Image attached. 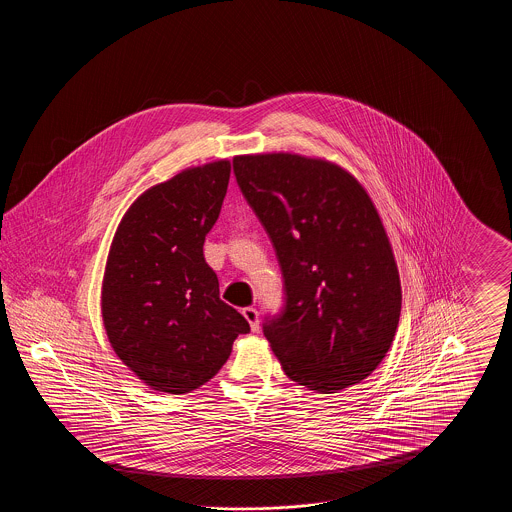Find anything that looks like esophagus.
Listing matches in <instances>:
<instances>
[{
    "mask_svg": "<svg viewBox=\"0 0 512 512\" xmlns=\"http://www.w3.org/2000/svg\"><path fill=\"white\" fill-rule=\"evenodd\" d=\"M242 315H244L245 320L249 322V328H251L253 332H257V330H259V313H257V309L245 307V309H242Z\"/></svg>",
    "mask_w": 512,
    "mask_h": 512,
    "instance_id": "esophagus-1",
    "label": "esophagus"
}]
</instances>
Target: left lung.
Segmentation results:
<instances>
[{"mask_svg":"<svg viewBox=\"0 0 512 512\" xmlns=\"http://www.w3.org/2000/svg\"><path fill=\"white\" fill-rule=\"evenodd\" d=\"M234 174L282 268L286 307L263 332L286 376L318 393L359 384L384 361L401 315L370 195L340 165L288 151L236 155Z\"/></svg>","mask_w":512,"mask_h":512,"instance_id":"left-lung-1","label":"left lung"}]
</instances>
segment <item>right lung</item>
<instances>
[{
    "instance_id": "add662e5",
    "label": "right lung",
    "mask_w": 512,
    "mask_h": 512,
    "mask_svg": "<svg viewBox=\"0 0 512 512\" xmlns=\"http://www.w3.org/2000/svg\"><path fill=\"white\" fill-rule=\"evenodd\" d=\"M230 161L190 167L128 207L101 284V317L113 351L147 388L197 390L228 361L249 324L219 297L205 236L219 219Z\"/></svg>"
}]
</instances>
